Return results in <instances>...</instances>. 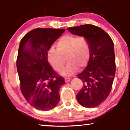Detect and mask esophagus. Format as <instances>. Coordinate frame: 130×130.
<instances>
[{
    "instance_id": "obj_1",
    "label": "esophagus",
    "mask_w": 130,
    "mask_h": 130,
    "mask_svg": "<svg viewBox=\"0 0 130 130\" xmlns=\"http://www.w3.org/2000/svg\"><path fill=\"white\" fill-rule=\"evenodd\" d=\"M65 83H68L70 81V79L69 78H65Z\"/></svg>"
}]
</instances>
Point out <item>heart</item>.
Wrapping results in <instances>:
<instances>
[{
	"instance_id": "obj_1",
	"label": "heart",
	"mask_w": 130,
	"mask_h": 130,
	"mask_svg": "<svg viewBox=\"0 0 130 130\" xmlns=\"http://www.w3.org/2000/svg\"><path fill=\"white\" fill-rule=\"evenodd\" d=\"M57 49L50 48L47 52L49 63L57 72L64 67L65 60L68 63L61 72L65 76H71L76 73L77 68L86 67L91 56L89 41L85 37L65 35L56 43Z\"/></svg>"
}]
</instances>
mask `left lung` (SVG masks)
<instances>
[{"mask_svg": "<svg viewBox=\"0 0 130 130\" xmlns=\"http://www.w3.org/2000/svg\"><path fill=\"white\" fill-rule=\"evenodd\" d=\"M67 30L73 34L85 37L90 43L88 63L77 75L83 86L76 99L82 106L94 108L106 99L112 87L116 70L113 42L104 30L92 25L69 27Z\"/></svg>", "mask_w": 130, "mask_h": 130, "instance_id": "obj_1", "label": "left lung"}]
</instances>
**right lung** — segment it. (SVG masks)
I'll return each instance as SVG.
<instances>
[{
	"label": "right lung",
	"mask_w": 130,
	"mask_h": 130,
	"mask_svg": "<svg viewBox=\"0 0 130 130\" xmlns=\"http://www.w3.org/2000/svg\"><path fill=\"white\" fill-rule=\"evenodd\" d=\"M65 30L37 28L26 34L19 43L17 68L21 91L31 106L41 111L56 106L60 87L65 84L47 60L48 51Z\"/></svg>",
	"instance_id": "obj_1"
}]
</instances>
